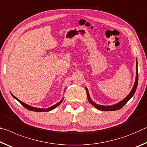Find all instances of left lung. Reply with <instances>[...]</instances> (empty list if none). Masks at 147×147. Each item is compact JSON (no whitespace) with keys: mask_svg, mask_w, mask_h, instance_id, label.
<instances>
[{"mask_svg":"<svg viewBox=\"0 0 147 147\" xmlns=\"http://www.w3.org/2000/svg\"><path fill=\"white\" fill-rule=\"evenodd\" d=\"M138 61H137L136 59V81H135L134 86L133 88H132L131 90L130 91V92L129 93V94L127 96L126 98H124L123 100H121V102H118L117 103H115V104L111 105H102L97 104V103H96L94 102H93V101L91 100L89 92H88V90L87 89V88H86V86H85V89L86 91V95H87L88 102H89V103H90L94 107H95L96 109L98 110L103 111H117L121 109V108L123 107L129 100L131 99L132 96H133L135 94V92H136L137 86H138Z\"/></svg>","mask_w":147,"mask_h":147,"instance_id":"left-lung-1","label":"left lung"}]
</instances>
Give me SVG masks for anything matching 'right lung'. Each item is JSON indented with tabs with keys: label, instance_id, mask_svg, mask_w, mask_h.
Returning <instances> with one entry per match:
<instances>
[{
	"label": "right lung",
	"instance_id": "add662e5",
	"mask_svg": "<svg viewBox=\"0 0 147 147\" xmlns=\"http://www.w3.org/2000/svg\"><path fill=\"white\" fill-rule=\"evenodd\" d=\"M11 96H13V98H15L16 100H17L18 101V102L21 103V105H23V107H25L26 109H27L28 110L30 111H36V112H47V111H51L53 109H54L55 108H56L57 106H59V105L61 104V103L62 102V101H63V99L64 98H62V99L59 102H58L57 103H56V104H55L53 105H52L51 107H48V108H45V109H44V108H38V107H32V106H30V105H27L26 103H24L23 102H21V100H19L18 98H17L15 96H13L12 94L11 93Z\"/></svg>",
	"mask_w": 147,
	"mask_h": 147
}]
</instances>
